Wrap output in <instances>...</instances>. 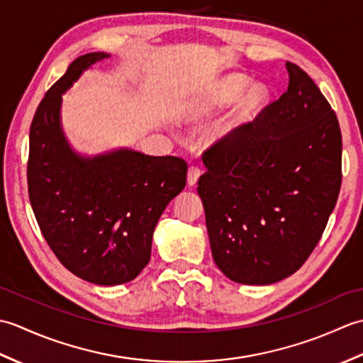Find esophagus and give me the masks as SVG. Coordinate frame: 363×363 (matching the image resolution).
Segmentation results:
<instances>
[{"instance_id":"34e87169","label":"esophagus","mask_w":363,"mask_h":363,"mask_svg":"<svg viewBox=\"0 0 363 363\" xmlns=\"http://www.w3.org/2000/svg\"><path fill=\"white\" fill-rule=\"evenodd\" d=\"M199 176H201V169H199L196 165H191L187 172V184L190 187L196 186Z\"/></svg>"}]
</instances>
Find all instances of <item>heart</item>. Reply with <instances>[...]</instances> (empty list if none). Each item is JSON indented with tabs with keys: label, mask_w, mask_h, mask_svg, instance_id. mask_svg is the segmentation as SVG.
I'll return each instance as SVG.
<instances>
[{
	"label": "heart",
	"mask_w": 363,
	"mask_h": 363,
	"mask_svg": "<svg viewBox=\"0 0 363 363\" xmlns=\"http://www.w3.org/2000/svg\"><path fill=\"white\" fill-rule=\"evenodd\" d=\"M250 84V78L243 74H229L215 82L212 89L207 91L201 104V109L206 113L225 109L239 99L217 130L220 140L234 137L243 129L254 125L267 109L272 91L262 82H256L252 86Z\"/></svg>",
	"instance_id": "heart-1"
}]
</instances>
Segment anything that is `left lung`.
Here are the masks:
<instances>
[{
    "instance_id": "left-lung-1",
    "label": "left lung",
    "mask_w": 363,
    "mask_h": 363,
    "mask_svg": "<svg viewBox=\"0 0 363 363\" xmlns=\"http://www.w3.org/2000/svg\"><path fill=\"white\" fill-rule=\"evenodd\" d=\"M285 68L287 91L203 154L198 195L212 256L238 284H274L303 267L342 186L337 115L309 74L291 62Z\"/></svg>"
}]
</instances>
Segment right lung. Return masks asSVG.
Returning <instances> with one entry per match:
<instances>
[{
  "mask_svg": "<svg viewBox=\"0 0 363 363\" xmlns=\"http://www.w3.org/2000/svg\"><path fill=\"white\" fill-rule=\"evenodd\" d=\"M106 52L79 56L46 91L29 130L28 191L46 243L67 269L98 285L135 279L151 257L152 233L186 187L187 164L120 148L76 152L62 130V95Z\"/></svg>",
  "mask_w": 363,
  "mask_h": 363,
  "instance_id": "1",
  "label": "right lung"
}]
</instances>
